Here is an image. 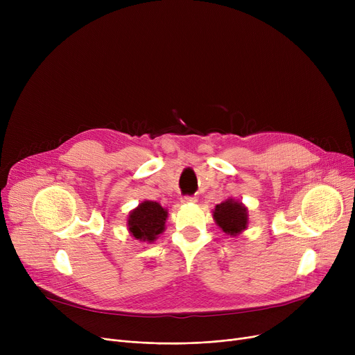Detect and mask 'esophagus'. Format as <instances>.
<instances>
[{
    "label": "esophagus",
    "mask_w": 355,
    "mask_h": 355,
    "mask_svg": "<svg viewBox=\"0 0 355 355\" xmlns=\"http://www.w3.org/2000/svg\"><path fill=\"white\" fill-rule=\"evenodd\" d=\"M181 202H196V197L194 196H184V197H181Z\"/></svg>",
    "instance_id": "1"
}]
</instances>
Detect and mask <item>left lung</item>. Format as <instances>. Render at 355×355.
<instances>
[{
  "mask_svg": "<svg viewBox=\"0 0 355 355\" xmlns=\"http://www.w3.org/2000/svg\"><path fill=\"white\" fill-rule=\"evenodd\" d=\"M214 220L223 232L236 236L248 226V211L243 204L230 198L217 204L214 209Z\"/></svg>",
  "mask_w": 355,
  "mask_h": 355,
  "instance_id": "left-lung-1",
  "label": "left lung"
}]
</instances>
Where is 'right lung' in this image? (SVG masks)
<instances>
[{
    "mask_svg": "<svg viewBox=\"0 0 355 355\" xmlns=\"http://www.w3.org/2000/svg\"><path fill=\"white\" fill-rule=\"evenodd\" d=\"M166 220V210L155 201H144L129 214V232L137 240L153 241L162 233Z\"/></svg>",
    "mask_w": 355,
    "mask_h": 355,
    "instance_id": "right-lung-1",
    "label": "right lung"
}]
</instances>
